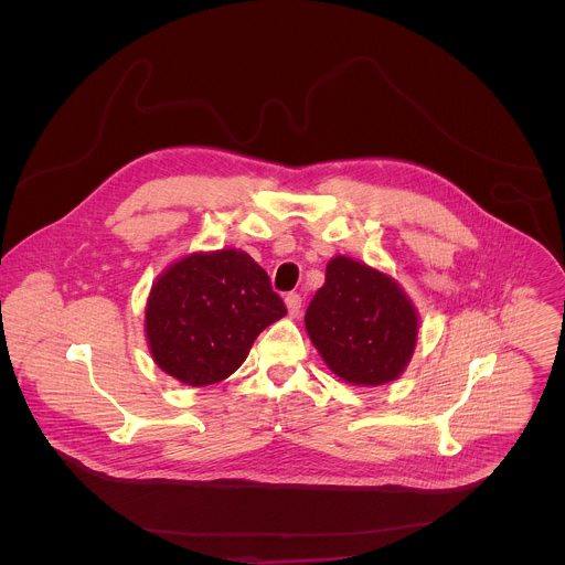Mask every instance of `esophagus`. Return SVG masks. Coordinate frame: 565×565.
Segmentation results:
<instances>
[{"mask_svg":"<svg viewBox=\"0 0 565 565\" xmlns=\"http://www.w3.org/2000/svg\"><path fill=\"white\" fill-rule=\"evenodd\" d=\"M285 305H287V311H289V318H298L300 309H302V298L298 294H289L285 298Z\"/></svg>","mask_w":565,"mask_h":565,"instance_id":"34e87169","label":"esophagus"}]
</instances>
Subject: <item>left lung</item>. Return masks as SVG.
Masks as SVG:
<instances>
[{
	"label": "left lung",
	"mask_w": 565,
	"mask_h": 565,
	"mask_svg": "<svg viewBox=\"0 0 565 565\" xmlns=\"http://www.w3.org/2000/svg\"><path fill=\"white\" fill-rule=\"evenodd\" d=\"M305 326L332 374L350 385L379 387L396 381L408 365L419 318L390 274L334 256Z\"/></svg>",
	"instance_id": "left-lung-1"
}]
</instances>
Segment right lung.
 <instances>
[{"mask_svg": "<svg viewBox=\"0 0 565 565\" xmlns=\"http://www.w3.org/2000/svg\"><path fill=\"white\" fill-rule=\"evenodd\" d=\"M287 316L267 271L243 249L193 252L171 263L148 296L154 363L191 387L228 379L254 339Z\"/></svg>", "mask_w": 565, "mask_h": 565, "instance_id": "add662e5", "label": "right lung"}]
</instances>
